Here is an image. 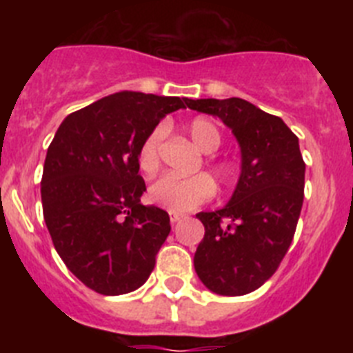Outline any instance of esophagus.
<instances>
[{
    "instance_id": "1",
    "label": "esophagus",
    "mask_w": 353,
    "mask_h": 353,
    "mask_svg": "<svg viewBox=\"0 0 353 353\" xmlns=\"http://www.w3.org/2000/svg\"><path fill=\"white\" fill-rule=\"evenodd\" d=\"M182 219H183V215L174 214V212H170V221H171V224H176V223H179V221H182Z\"/></svg>"
}]
</instances>
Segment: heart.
<instances>
[{"label": "heart", "mask_w": 353, "mask_h": 353, "mask_svg": "<svg viewBox=\"0 0 353 353\" xmlns=\"http://www.w3.org/2000/svg\"><path fill=\"white\" fill-rule=\"evenodd\" d=\"M187 134L196 148L203 154H214L221 145L219 129L207 118H194L187 125ZM162 139V129L157 127L148 134V138L143 141L138 154L139 168L146 174H154L159 168V145ZM214 173L224 180L228 176V170L224 166H215ZM214 196V183L205 174H196L189 179H180L174 174H164L155 180L148 189V198L157 207L166 210L182 214L191 212L194 208L207 203Z\"/></svg>", "instance_id": "1"}]
</instances>
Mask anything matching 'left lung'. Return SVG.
I'll list each match as a JSON object with an SVG mask.
<instances>
[{
	"mask_svg": "<svg viewBox=\"0 0 353 353\" xmlns=\"http://www.w3.org/2000/svg\"><path fill=\"white\" fill-rule=\"evenodd\" d=\"M187 108L219 118L240 146V176L230 201L196 214L205 226L196 274L217 295H245L276 272L292 244L304 201L299 138L281 118L239 97L187 99Z\"/></svg>",
	"mask_w": 353,
	"mask_h": 353,
	"instance_id": "8db88e82",
	"label": "left lung"
}]
</instances>
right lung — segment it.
Wrapping results in <instances>:
<instances>
[{"instance_id": "add662e5", "label": "right lung", "mask_w": 353, "mask_h": 353, "mask_svg": "<svg viewBox=\"0 0 353 353\" xmlns=\"http://www.w3.org/2000/svg\"><path fill=\"white\" fill-rule=\"evenodd\" d=\"M187 99L118 92L68 114L48 148L43 221L56 252L83 285L123 295L145 285L171 232L170 215L141 205L138 154Z\"/></svg>"}]
</instances>
